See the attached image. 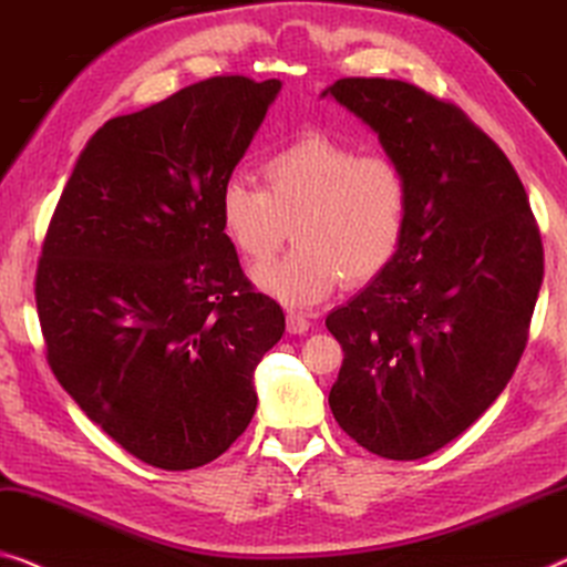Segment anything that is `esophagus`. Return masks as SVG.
Returning <instances> with one entry per match:
<instances>
[{
  "label": "esophagus",
  "mask_w": 567,
  "mask_h": 567,
  "mask_svg": "<svg viewBox=\"0 0 567 567\" xmlns=\"http://www.w3.org/2000/svg\"><path fill=\"white\" fill-rule=\"evenodd\" d=\"M310 329V321L302 313H298V310H290L287 313V331L290 333H306Z\"/></svg>",
  "instance_id": "1"
}]
</instances>
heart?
I'll return each mask as SVG.
<instances>
[{
    "label": "heart",
    "instance_id": "b5f03b06",
    "mask_svg": "<svg viewBox=\"0 0 567 567\" xmlns=\"http://www.w3.org/2000/svg\"><path fill=\"white\" fill-rule=\"evenodd\" d=\"M265 187L234 174L218 195V220L251 265L272 259L287 234L295 249L254 272L285 306H313L393 265L409 234L411 179L395 156L329 133H302L261 162Z\"/></svg>",
    "mask_w": 567,
    "mask_h": 567
}]
</instances>
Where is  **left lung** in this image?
Segmentation results:
<instances>
[{"mask_svg": "<svg viewBox=\"0 0 567 567\" xmlns=\"http://www.w3.org/2000/svg\"><path fill=\"white\" fill-rule=\"evenodd\" d=\"M411 179V223L385 272L329 329L344 349L329 405L367 452L421 460L473 426L519 364L545 251L519 174L452 102L401 79L329 90Z\"/></svg>", "mask_w": 567, "mask_h": 567, "instance_id": "8db88e82", "label": "left lung"}]
</instances>
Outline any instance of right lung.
<instances>
[{"instance_id":"right-lung-1","label":"right lung","mask_w":567,"mask_h":567,"mask_svg":"<svg viewBox=\"0 0 567 567\" xmlns=\"http://www.w3.org/2000/svg\"><path fill=\"white\" fill-rule=\"evenodd\" d=\"M280 79L189 84L92 135L35 272L45 360L102 432L146 465L203 467L257 411L254 370L285 313L246 280L218 220L223 182Z\"/></svg>"}]
</instances>
